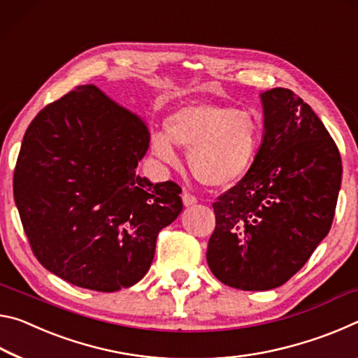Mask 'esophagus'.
<instances>
[{
  "instance_id": "esophagus-1",
  "label": "esophagus",
  "mask_w": 358,
  "mask_h": 358,
  "mask_svg": "<svg viewBox=\"0 0 358 358\" xmlns=\"http://www.w3.org/2000/svg\"><path fill=\"white\" fill-rule=\"evenodd\" d=\"M182 203H184L185 208H190V206H193V204H196V198L193 196L192 193L184 190L182 192Z\"/></svg>"
}]
</instances>
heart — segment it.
Returning a JSON list of instances; mask_svg holds the SVG:
<instances>
[{
    "label": "heart",
    "instance_id": "heart-1",
    "mask_svg": "<svg viewBox=\"0 0 358 358\" xmlns=\"http://www.w3.org/2000/svg\"><path fill=\"white\" fill-rule=\"evenodd\" d=\"M263 124L252 110L213 103L187 104L173 110L165 133L152 136V152L176 165L172 145L189 152V168L198 182L209 189H228L245 178L262 143Z\"/></svg>",
    "mask_w": 358,
    "mask_h": 358
}]
</instances>
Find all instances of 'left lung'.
Listing matches in <instances>:
<instances>
[{"label": "left lung", "mask_w": 358, "mask_h": 358, "mask_svg": "<svg viewBox=\"0 0 358 358\" xmlns=\"http://www.w3.org/2000/svg\"><path fill=\"white\" fill-rule=\"evenodd\" d=\"M263 136L243 180L213 204L209 269L239 290H271L309 260L330 231L341 157L309 104L289 89L260 93Z\"/></svg>", "instance_id": "8db88e82"}]
</instances>
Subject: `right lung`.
<instances>
[{
    "mask_svg": "<svg viewBox=\"0 0 358 358\" xmlns=\"http://www.w3.org/2000/svg\"><path fill=\"white\" fill-rule=\"evenodd\" d=\"M148 124L96 85L45 106L23 136L14 200L41 265L66 282L115 292L152 265L158 231L182 210L179 185L136 168Z\"/></svg>",
    "mask_w": 358,
    "mask_h": 358,
    "instance_id": "right-lung-1",
    "label": "right lung"
}]
</instances>
